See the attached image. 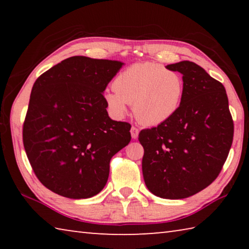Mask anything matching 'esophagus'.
Here are the masks:
<instances>
[{
  "label": "esophagus",
  "instance_id": "obj_1",
  "mask_svg": "<svg viewBox=\"0 0 249 249\" xmlns=\"http://www.w3.org/2000/svg\"><path fill=\"white\" fill-rule=\"evenodd\" d=\"M130 134H132V137L134 140H136L138 137V134H140V129H138L136 126H132V128H130Z\"/></svg>",
  "mask_w": 249,
  "mask_h": 249
}]
</instances>
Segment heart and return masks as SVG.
Returning a JSON list of instances; mask_svg holds the SVG:
<instances>
[{
	"instance_id": "b5f03b06",
	"label": "heart",
	"mask_w": 249,
	"mask_h": 249,
	"mask_svg": "<svg viewBox=\"0 0 249 249\" xmlns=\"http://www.w3.org/2000/svg\"><path fill=\"white\" fill-rule=\"evenodd\" d=\"M114 90L104 101L115 116H123L133 103L134 114L142 124L163 123L178 111L183 95V80L177 71L156 62L134 64L116 75Z\"/></svg>"
}]
</instances>
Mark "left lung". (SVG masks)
<instances>
[{
    "instance_id": "obj_1",
    "label": "left lung",
    "mask_w": 249,
    "mask_h": 249,
    "mask_svg": "<svg viewBox=\"0 0 249 249\" xmlns=\"http://www.w3.org/2000/svg\"><path fill=\"white\" fill-rule=\"evenodd\" d=\"M183 79L180 107L169 120L142 129V168L146 187L162 199H184L220 175L234 136L223 84L192 61L168 65Z\"/></svg>"
}]
</instances>
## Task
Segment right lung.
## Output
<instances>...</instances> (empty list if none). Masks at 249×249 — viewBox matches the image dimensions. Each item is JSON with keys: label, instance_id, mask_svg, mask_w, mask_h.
Segmentation results:
<instances>
[{"label": "right lung", "instance_id": "add662e5", "mask_svg": "<svg viewBox=\"0 0 249 249\" xmlns=\"http://www.w3.org/2000/svg\"><path fill=\"white\" fill-rule=\"evenodd\" d=\"M123 64L73 56L34 83L23 144L38 180L69 199H88L107 182L109 161L130 142V124L108 117L102 92Z\"/></svg>", "mask_w": 249, "mask_h": 249}]
</instances>
